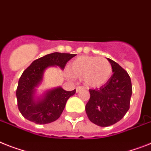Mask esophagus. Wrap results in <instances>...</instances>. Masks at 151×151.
<instances>
[{
	"instance_id": "34e87169",
	"label": "esophagus",
	"mask_w": 151,
	"mask_h": 151,
	"mask_svg": "<svg viewBox=\"0 0 151 151\" xmlns=\"http://www.w3.org/2000/svg\"><path fill=\"white\" fill-rule=\"evenodd\" d=\"M83 89H84V87H82V86H78V87H76V91H77V92H79V91H81V90Z\"/></svg>"
}]
</instances>
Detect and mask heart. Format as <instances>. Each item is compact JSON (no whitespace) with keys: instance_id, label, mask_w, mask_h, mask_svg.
Instances as JSON below:
<instances>
[{"instance_id":"b5f03b06","label":"heart","mask_w":151,"mask_h":151,"mask_svg":"<svg viewBox=\"0 0 151 151\" xmlns=\"http://www.w3.org/2000/svg\"><path fill=\"white\" fill-rule=\"evenodd\" d=\"M69 77L83 78L88 87H100L111 79L113 73L111 63L99 57L82 56L76 58L69 64Z\"/></svg>"}]
</instances>
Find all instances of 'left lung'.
<instances>
[{
    "label": "left lung",
    "instance_id": "8db88e82",
    "mask_svg": "<svg viewBox=\"0 0 151 151\" xmlns=\"http://www.w3.org/2000/svg\"><path fill=\"white\" fill-rule=\"evenodd\" d=\"M111 63L114 73L106 84L89 89L90 99L85 106L90 121L101 127L114 124L124 116L130 108L132 84L127 72L117 63Z\"/></svg>",
    "mask_w": 151,
    "mask_h": 151
}]
</instances>
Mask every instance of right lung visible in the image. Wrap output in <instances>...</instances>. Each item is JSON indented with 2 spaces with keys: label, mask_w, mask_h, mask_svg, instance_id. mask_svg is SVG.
I'll list each match as a JSON object with an SVG mask.
<instances>
[{
  "label": "right lung",
  "mask_w": 151,
  "mask_h": 151,
  "mask_svg": "<svg viewBox=\"0 0 151 151\" xmlns=\"http://www.w3.org/2000/svg\"><path fill=\"white\" fill-rule=\"evenodd\" d=\"M76 54L54 52L34 60L23 72L16 91L17 107L21 114L28 121L38 124H46L58 120L65 107L67 101L76 90L66 91L61 87L47 91L42 99L35 101V87L42 81L47 68L58 66L61 69Z\"/></svg>",
  "instance_id": "obj_1"
}]
</instances>
